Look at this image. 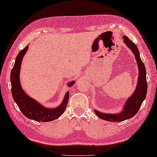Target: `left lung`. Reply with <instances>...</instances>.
Wrapping results in <instances>:
<instances>
[{
    "label": "left lung",
    "mask_w": 157,
    "mask_h": 157,
    "mask_svg": "<svg viewBox=\"0 0 157 157\" xmlns=\"http://www.w3.org/2000/svg\"><path fill=\"white\" fill-rule=\"evenodd\" d=\"M123 39L124 44L132 50L135 56L138 68V78L136 87L124 103L122 111L117 113H105L95 109L94 110L95 114L101 119L112 122H120L134 117L140 109L147 93V72L144 64L140 59L138 48L130 39H128V37L124 36Z\"/></svg>",
    "instance_id": "1"
}]
</instances>
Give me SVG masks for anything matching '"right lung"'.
<instances>
[{
    "label": "right lung",
    "mask_w": 157,
    "mask_h": 157,
    "mask_svg": "<svg viewBox=\"0 0 157 157\" xmlns=\"http://www.w3.org/2000/svg\"><path fill=\"white\" fill-rule=\"evenodd\" d=\"M28 45L21 51L15 59V64L10 73V82H11V92L13 99L18 105L19 109L26 117L36 121H53L57 119L64 111L67 106L69 99V91L64 95L63 101L59 106L56 108L46 107L38 103L36 100L31 98L24 91L20 82V71L23 58L28 50ZM75 81H72L68 83L71 87L75 84Z\"/></svg>",
    "instance_id": "obj_1"
}]
</instances>
